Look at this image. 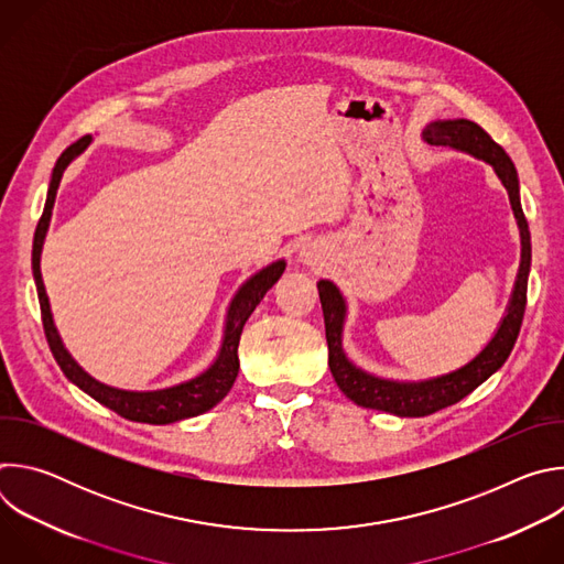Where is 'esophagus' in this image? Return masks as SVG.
I'll use <instances>...</instances> for the list:
<instances>
[{
  "label": "esophagus",
  "mask_w": 564,
  "mask_h": 564,
  "mask_svg": "<svg viewBox=\"0 0 564 564\" xmlns=\"http://www.w3.org/2000/svg\"><path fill=\"white\" fill-rule=\"evenodd\" d=\"M299 259H301L305 265H314V263L318 261V252H316V248H312V246H305V248L301 250Z\"/></svg>",
  "instance_id": "esophagus-1"
}]
</instances>
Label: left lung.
<instances>
[{
    "instance_id": "8db88e82",
    "label": "left lung",
    "mask_w": 564,
    "mask_h": 564,
    "mask_svg": "<svg viewBox=\"0 0 564 564\" xmlns=\"http://www.w3.org/2000/svg\"><path fill=\"white\" fill-rule=\"evenodd\" d=\"M422 138L433 147H448L455 151L470 153L479 160H485L494 167L498 178L509 192L511 209L520 227V243H522V257H520V270L518 279L511 292V301L507 305V314L502 316L498 333L494 339L485 346L477 357H473L466 366L422 379V381H394L383 379L377 375H370L361 368H357L344 352V326L348 305L339 288L321 279L316 283L321 307H324V321H326V339H328V366L330 372L341 388V392L352 399L357 406L383 411L397 417H426L433 415L446 406L457 404L459 399L470 394L479 383H485L494 372H498L505 361L509 359L516 339L520 335L522 316L527 307V281L531 270V234L529 223L524 218L522 205H520V183L518 172L511 163L507 151L485 131L479 124L457 118V120H437L431 122Z\"/></svg>"
}]
</instances>
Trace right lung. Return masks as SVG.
I'll use <instances>...</instances> for the list:
<instances>
[{
	"mask_svg": "<svg viewBox=\"0 0 564 564\" xmlns=\"http://www.w3.org/2000/svg\"><path fill=\"white\" fill-rule=\"evenodd\" d=\"M89 144H91V135L79 138L70 147H66L62 151V155L57 158L51 183H48L44 212H42V218H40L37 229H35V238H33V279H35V285H37L42 324H44V335H46V341L51 346V352H53L57 366L62 368V372L79 390H85L96 401H100L102 406L111 409L113 413H118L124 420L160 426V424H174V422H181V420H187V417L203 415L209 409H214L218 401L229 392V388L234 386L236 375H238L240 333H243L246 321L250 318L254 307L263 301L265 292L281 279V274L285 270V261L281 259V261L270 263L268 268H263L261 272H257L254 276H250L243 285L238 288V292L234 294V299L227 307L225 333H223V344H220L218 357L198 377H194L189 381H183V383H176V386H170V388H160V390H122V388H113V386H107V383L94 379L89 372H85L83 368L77 366V361L64 348V344L57 335V328L53 324L51 303H48V296H46V290H44L42 272H40L42 246H44V238H46V231H48V223H51L55 194H57L62 174Z\"/></svg>",
	"mask_w": 564,
	"mask_h": 564,
	"instance_id": "add662e5",
	"label": "right lung"
}]
</instances>
